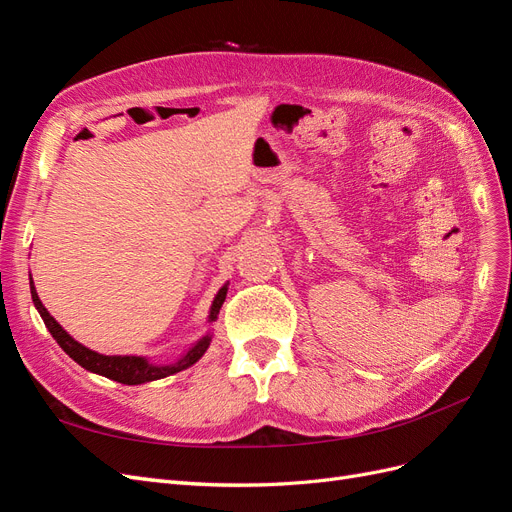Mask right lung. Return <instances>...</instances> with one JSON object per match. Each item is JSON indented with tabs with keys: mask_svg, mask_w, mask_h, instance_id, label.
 I'll return each mask as SVG.
<instances>
[{
	"mask_svg": "<svg viewBox=\"0 0 512 512\" xmlns=\"http://www.w3.org/2000/svg\"><path fill=\"white\" fill-rule=\"evenodd\" d=\"M29 290H32V301L38 309L40 318L44 320L46 329L51 331V335H53L55 342L59 344V348L64 350L72 361L79 363L83 369L91 371V374H98V376H104L108 380H115V382L128 384V386L162 380V378L177 374V371L192 367L200 359V356L207 352L211 339H213V333L207 331L203 337L198 339L196 344H192L188 350H185L175 363H166V365L151 363L147 356H138V354H113V356L111 354H100L96 350H89L81 342H76V339L64 327H61V324L49 312H46V307L42 305L38 292H36L32 273H29ZM226 292H228V282L213 297V303L209 307V316H207L209 324L218 320L220 309H222L224 299H226Z\"/></svg>",
	"mask_w": 512,
	"mask_h": 512,
	"instance_id": "1",
	"label": "right lung"
}]
</instances>
